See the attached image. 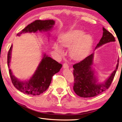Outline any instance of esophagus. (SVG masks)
Masks as SVG:
<instances>
[{"mask_svg": "<svg viewBox=\"0 0 122 122\" xmlns=\"http://www.w3.org/2000/svg\"><path fill=\"white\" fill-rule=\"evenodd\" d=\"M63 68L64 69H68V68H69L68 64H67L66 63H64L63 64Z\"/></svg>", "mask_w": 122, "mask_h": 122, "instance_id": "obj_1", "label": "esophagus"}]
</instances>
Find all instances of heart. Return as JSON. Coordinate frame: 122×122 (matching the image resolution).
<instances>
[{
    "label": "heart",
    "instance_id": "b5f03b06",
    "mask_svg": "<svg viewBox=\"0 0 122 122\" xmlns=\"http://www.w3.org/2000/svg\"><path fill=\"white\" fill-rule=\"evenodd\" d=\"M60 42L66 48H70V54L72 58L80 60L85 58L92 43V38L89 34H85L82 30L74 29L69 30L61 36ZM58 42H55L53 48L56 52L63 54L62 46Z\"/></svg>",
    "mask_w": 122,
    "mask_h": 122
}]
</instances>
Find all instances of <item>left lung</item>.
<instances>
[{
	"mask_svg": "<svg viewBox=\"0 0 122 122\" xmlns=\"http://www.w3.org/2000/svg\"><path fill=\"white\" fill-rule=\"evenodd\" d=\"M103 36L95 49L105 43L114 42L115 38L112 33L103 27ZM94 53L87 56L82 61L73 66L74 83L73 90L76 94L82 97H95L108 89L112 83L118 66V59L116 69L107 79L102 83H98L92 69Z\"/></svg>",
	"mask_w": 122,
	"mask_h": 122,
	"instance_id": "obj_1",
	"label": "left lung"
}]
</instances>
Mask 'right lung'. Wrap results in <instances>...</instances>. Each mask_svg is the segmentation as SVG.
Wrapping results in <instances>:
<instances>
[{
  "instance_id": "1",
  "label": "right lung",
  "mask_w": 122,
  "mask_h": 122,
  "mask_svg": "<svg viewBox=\"0 0 122 122\" xmlns=\"http://www.w3.org/2000/svg\"><path fill=\"white\" fill-rule=\"evenodd\" d=\"M55 21L53 20H37L28 25L17 36H19L24 33H35L38 31L40 32H47L53 28ZM12 45L11 46L8 53V66L11 59ZM61 64L44 54L43 58L39 64L37 69L31 77L27 81H20L15 76L11 69H9V73L12 84L14 86L24 94L31 95H39L48 89L50 85L52 77L54 74L58 73L62 68Z\"/></svg>"
}]
</instances>
